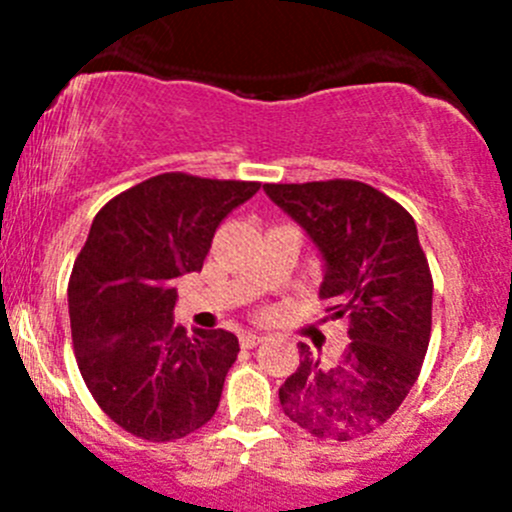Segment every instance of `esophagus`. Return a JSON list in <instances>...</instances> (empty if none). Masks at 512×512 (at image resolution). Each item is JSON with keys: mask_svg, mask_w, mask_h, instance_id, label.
<instances>
[{"mask_svg": "<svg viewBox=\"0 0 512 512\" xmlns=\"http://www.w3.org/2000/svg\"><path fill=\"white\" fill-rule=\"evenodd\" d=\"M265 342V337H260V334H252V332H245L240 337V344L245 349H252V347H257V344H262Z\"/></svg>", "mask_w": 512, "mask_h": 512, "instance_id": "obj_1", "label": "esophagus"}]
</instances>
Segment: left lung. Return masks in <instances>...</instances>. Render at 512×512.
I'll list each match as a JSON object with an SVG mask.
<instances>
[{
    "label": "left lung",
    "mask_w": 512,
    "mask_h": 512,
    "mask_svg": "<svg viewBox=\"0 0 512 512\" xmlns=\"http://www.w3.org/2000/svg\"><path fill=\"white\" fill-rule=\"evenodd\" d=\"M265 193L317 242L327 262L319 297L352 339L332 364L299 344L282 409L327 441L374 433L409 396L431 339L433 277L414 218L359 180L267 183Z\"/></svg>",
    "instance_id": "obj_1"
}]
</instances>
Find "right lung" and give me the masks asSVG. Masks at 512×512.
<instances>
[{
    "mask_svg": "<svg viewBox=\"0 0 512 512\" xmlns=\"http://www.w3.org/2000/svg\"><path fill=\"white\" fill-rule=\"evenodd\" d=\"M255 180L160 173L108 200L69 277L76 364L113 423L143 441L198 431L218 411L240 344L173 324L175 277L203 270L213 235Z\"/></svg>",
    "mask_w": 512,
    "mask_h": 512,
    "instance_id": "add662e5",
    "label": "right lung"
}]
</instances>
